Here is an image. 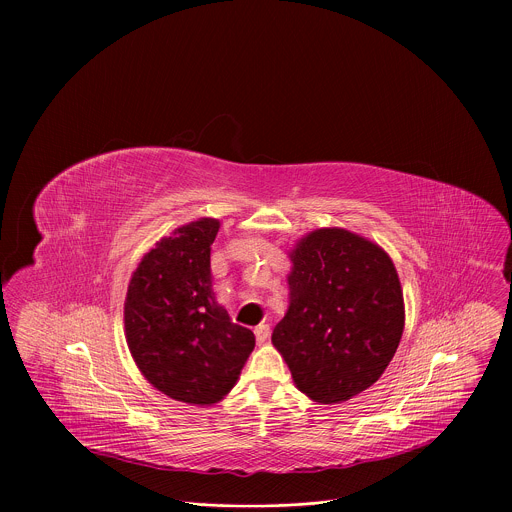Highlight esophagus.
Here are the masks:
<instances>
[{"mask_svg":"<svg viewBox=\"0 0 512 512\" xmlns=\"http://www.w3.org/2000/svg\"><path fill=\"white\" fill-rule=\"evenodd\" d=\"M255 338H257L259 344H263V342L269 338V324H259V326L255 328Z\"/></svg>","mask_w":512,"mask_h":512,"instance_id":"1","label":"esophagus"}]
</instances>
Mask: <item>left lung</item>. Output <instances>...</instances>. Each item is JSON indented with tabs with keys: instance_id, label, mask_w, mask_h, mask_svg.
Returning <instances> with one entry per match:
<instances>
[{
	"instance_id": "left-lung-1",
	"label": "left lung",
	"mask_w": 512,
	"mask_h": 512,
	"mask_svg": "<svg viewBox=\"0 0 512 512\" xmlns=\"http://www.w3.org/2000/svg\"><path fill=\"white\" fill-rule=\"evenodd\" d=\"M289 259V308L271 342L312 401H348L381 379L399 346L397 269L377 243L336 227L308 233Z\"/></svg>"
}]
</instances>
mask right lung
I'll return each mask as SVG.
<instances>
[{"label": "right lung", "mask_w": 512, "mask_h": 512, "mask_svg": "<svg viewBox=\"0 0 512 512\" xmlns=\"http://www.w3.org/2000/svg\"><path fill=\"white\" fill-rule=\"evenodd\" d=\"M221 223L198 218L145 253L125 298V338L141 375L164 395L221 401L255 348L249 328L216 302L210 245Z\"/></svg>", "instance_id": "right-lung-1"}]
</instances>
